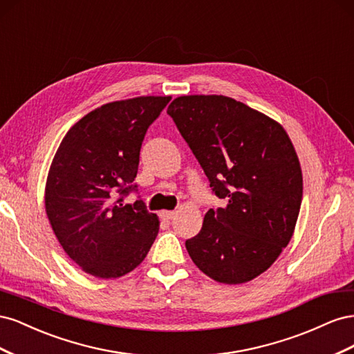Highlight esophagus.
Returning a JSON list of instances; mask_svg holds the SVG:
<instances>
[{"label": "esophagus", "instance_id": "esophagus-1", "mask_svg": "<svg viewBox=\"0 0 354 354\" xmlns=\"http://www.w3.org/2000/svg\"><path fill=\"white\" fill-rule=\"evenodd\" d=\"M159 216H160V218H162L164 221H169V220L174 218L176 211H160Z\"/></svg>", "mask_w": 354, "mask_h": 354}]
</instances>
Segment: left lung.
I'll use <instances>...</instances> for the list:
<instances>
[{
    "label": "left lung",
    "mask_w": 354,
    "mask_h": 354,
    "mask_svg": "<svg viewBox=\"0 0 354 354\" xmlns=\"http://www.w3.org/2000/svg\"><path fill=\"white\" fill-rule=\"evenodd\" d=\"M167 113L227 205L211 208L186 241L190 259L211 279L252 281L291 241L303 176L283 128L226 95H183Z\"/></svg>",
    "instance_id": "left-lung-1"
}]
</instances>
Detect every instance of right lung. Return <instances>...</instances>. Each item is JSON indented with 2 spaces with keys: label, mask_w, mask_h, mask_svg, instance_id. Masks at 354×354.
Listing matches in <instances>:
<instances>
[{
  "label": "right lung",
  "mask_w": 354,
  "mask_h": 354,
  "mask_svg": "<svg viewBox=\"0 0 354 354\" xmlns=\"http://www.w3.org/2000/svg\"><path fill=\"white\" fill-rule=\"evenodd\" d=\"M171 97L113 102L85 115L63 138L46 186V211L63 250L84 272L120 277L140 264L159 220L134 183L147 128ZM130 193L134 204H125Z\"/></svg>",
  "instance_id": "add662e5"
}]
</instances>
